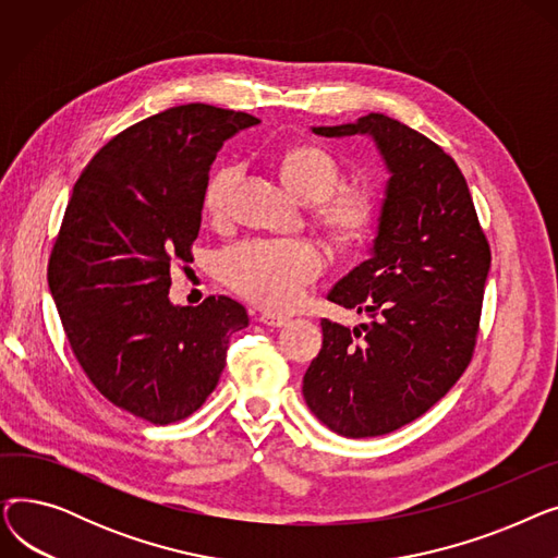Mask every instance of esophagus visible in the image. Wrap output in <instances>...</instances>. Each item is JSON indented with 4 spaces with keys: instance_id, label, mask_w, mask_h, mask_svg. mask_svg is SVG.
Here are the masks:
<instances>
[{
    "instance_id": "34e87169",
    "label": "esophagus",
    "mask_w": 558,
    "mask_h": 558,
    "mask_svg": "<svg viewBox=\"0 0 558 558\" xmlns=\"http://www.w3.org/2000/svg\"><path fill=\"white\" fill-rule=\"evenodd\" d=\"M257 320L264 326H269V328H284L289 324L287 316H276V314H259Z\"/></svg>"
}]
</instances>
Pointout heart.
<instances>
[{
	"mask_svg": "<svg viewBox=\"0 0 558 558\" xmlns=\"http://www.w3.org/2000/svg\"><path fill=\"white\" fill-rule=\"evenodd\" d=\"M280 175L299 201L316 205V221L337 244L362 242L375 221V198L364 187H339L341 169L318 146H296L284 154ZM242 181L240 165L219 167L205 187V210L215 219L230 213ZM221 278L242 296L269 310L294 307L305 284L324 269L320 253L305 242H248L223 253Z\"/></svg>",
	"mask_w": 558,
	"mask_h": 558,
	"instance_id": "b5f03b06",
	"label": "heart"
}]
</instances>
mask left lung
Segmentation results:
<instances>
[{"instance_id": "8db88e82", "label": "left lung", "mask_w": 558, "mask_h": 558, "mask_svg": "<svg viewBox=\"0 0 558 558\" xmlns=\"http://www.w3.org/2000/svg\"><path fill=\"white\" fill-rule=\"evenodd\" d=\"M312 133L368 137L389 179L368 257L328 294L371 320H320L303 396L332 432L383 436L423 416L471 362L490 251L463 173L425 135L383 112Z\"/></svg>"}]
</instances>
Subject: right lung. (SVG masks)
<instances>
[{
  "label": "right lung",
  "instance_id": "add662e5",
  "mask_svg": "<svg viewBox=\"0 0 558 558\" xmlns=\"http://www.w3.org/2000/svg\"><path fill=\"white\" fill-rule=\"evenodd\" d=\"M259 120L185 104L112 137L74 185L49 259V289L93 385L156 425L187 418L248 326L228 296L169 301L171 259L192 262L210 167L226 140Z\"/></svg>",
  "mask_w": 558,
  "mask_h": 558
}]
</instances>
